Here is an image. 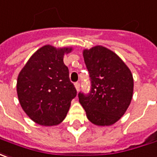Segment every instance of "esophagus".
Instances as JSON below:
<instances>
[{"instance_id": "34e87169", "label": "esophagus", "mask_w": 157, "mask_h": 157, "mask_svg": "<svg viewBox=\"0 0 157 157\" xmlns=\"http://www.w3.org/2000/svg\"><path fill=\"white\" fill-rule=\"evenodd\" d=\"M75 87L76 90L79 91V90H80V82H75Z\"/></svg>"}]
</instances>
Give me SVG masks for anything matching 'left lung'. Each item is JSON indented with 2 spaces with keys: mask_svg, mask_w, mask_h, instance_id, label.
<instances>
[{
  "mask_svg": "<svg viewBox=\"0 0 157 157\" xmlns=\"http://www.w3.org/2000/svg\"><path fill=\"white\" fill-rule=\"evenodd\" d=\"M83 57L91 87L87 94L79 92V101L92 123L112 125L130 104L134 88L132 74L120 57L104 47L85 49Z\"/></svg>",
  "mask_w": 157,
  "mask_h": 157,
  "instance_id": "8db88e82",
  "label": "left lung"
}]
</instances>
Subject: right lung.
<instances>
[{"mask_svg":"<svg viewBox=\"0 0 157 157\" xmlns=\"http://www.w3.org/2000/svg\"><path fill=\"white\" fill-rule=\"evenodd\" d=\"M71 48H41L30 57L17 79V95L25 113L43 126L57 125L67 116L77 91L70 82L63 56Z\"/></svg>","mask_w":157,"mask_h":157,"instance_id":"1","label":"right lung"}]
</instances>
